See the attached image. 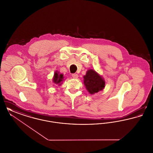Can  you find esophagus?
<instances>
[{
	"label": "esophagus",
	"mask_w": 153,
	"mask_h": 153,
	"mask_svg": "<svg viewBox=\"0 0 153 153\" xmlns=\"http://www.w3.org/2000/svg\"><path fill=\"white\" fill-rule=\"evenodd\" d=\"M72 76L73 77V78H74V79H77V78H78V77H79L78 74H76V73H73V74H72Z\"/></svg>",
	"instance_id": "34e87169"
}]
</instances>
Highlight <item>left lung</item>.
I'll list each match as a JSON object with an SVG mask.
<instances>
[{
    "label": "left lung",
    "mask_w": 153,
    "mask_h": 153,
    "mask_svg": "<svg viewBox=\"0 0 153 153\" xmlns=\"http://www.w3.org/2000/svg\"><path fill=\"white\" fill-rule=\"evenodd\" d=\"M84 83L91 94L98 92L105 87L104 80L92 69L88 70L86 75L84 76Z\"/></svg>",
    "instance_id": "8db88e82"
}]
</instances>
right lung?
<instances>
[{
	"mask_svg": "<svg viewBox=\"0 0 153 153\" xmlns=\"http://www.w3.org/2000/svg\"><path fill=\"white\" fill-rule=\"evenodd\" d=\"M63 74H58L57 72H56L54 74V77H53V82H54V84H58L59 85H60L61 84V82L63 81Z\"/></svg>",
	"mask_w": 153,
	"mask_h": 153,
	"instance_id": "1",
	"label": "right lung"
}]
</instances>
